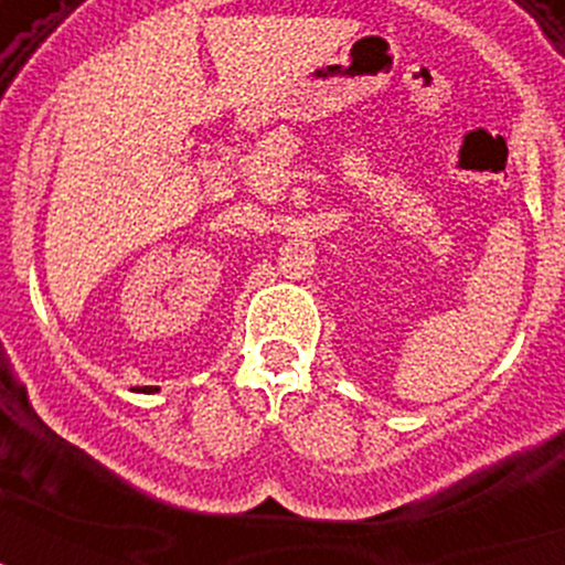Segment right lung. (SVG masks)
<instances>
[{"instance_id":"add662e5","label":"right lung","mask_w":565,"mask_h":565,"mask_svg":"<svg viewBox=\"0 0 565 565\" xmlns=\"http://www.w3.org/2000/svg\"><path fill=\"white\" fill-rule=\"evenodd\" d=\"M154 391H158V387H154Z\"/></svg>"}]
</instances>
